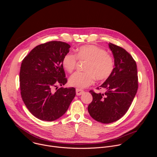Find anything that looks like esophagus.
Returning a JSON list of instances; mask_svg holds the SVG:
<instances>
[{"mask_svg": "<svg viewBox=\"0 0 157 157\" xmlns=\"http://www.w3.org/2000/svg\"><path fill=\"white\" fill-rule=\"evenodd\" d=\"M76 95L77 96H80L81 94H82L84 93V91L81 90V89H76Z\"/></svg>", "mask_w": 157, "mask_h": 157, "instance_id": "34e87169", "label": "esophagus"}]
</instances>
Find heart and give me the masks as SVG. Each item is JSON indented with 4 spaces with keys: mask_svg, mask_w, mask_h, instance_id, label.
I'll return each mask as SVG.
<instances>
[{
    "mask_svg": "<svg viewBox=\"0 0 157 157\" xmlns=\"http://www.w3.org/2000/svg\"><path fill=\"white\" fill-rule=\"evenodd\" d=\"M68 53L62 59L64 69L71 73L76 68L78 58L80 61H86L84 67L86 72H76L69 79L71 86L84 89L93 84L95 78L99 81L107 79L114 68L113 57L106 51L94 44L82 46L77 50V54Z\"/></svg>",
    "mask_w": 157,
    "mask_h": 157,
    "instance_id": "obj_1",
    "label": "heart"
}]
</instances>
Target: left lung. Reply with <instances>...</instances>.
<instances>
[{
  "mask_svg": "<svg viewBox=\"0 0 157 157\" xmlns=\"http://www.w3.org/2000/svg\"><path fill=\"white\" fill-rule=\"evenodd\" d=\"M109 47L114 58V68L110 76L98 89L104 94L89 92L93 101L88 105L89 114L98 122L109 124L120 119L128 110L138 89L137 64L124 48L111 43Z\"/></svg>",
  "mask_w": 157,
  "mask_h": 157,
  "instance_id": "1",
  "label": "left lung"
}]
</instances>
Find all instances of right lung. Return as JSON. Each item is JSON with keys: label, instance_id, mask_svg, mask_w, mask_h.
<instances>
[{"label": "right lung", "instance_id": "right-lung-1", "mask_svg": "<svg viewBox=\"0 0 157 157\" xmlns=\"http://www.w3.org/2000/svg\"><path fill=\"white\" fill-rule=\"evenodd\" d=\"M70 47L65 42L48 41L35 47L21 62V96L32 114L40 120L59 119L75 97V87H58L67 82L62 59Z\"/></svg>", "mask_w": 157, "mask_h": 157}]
</instances>
